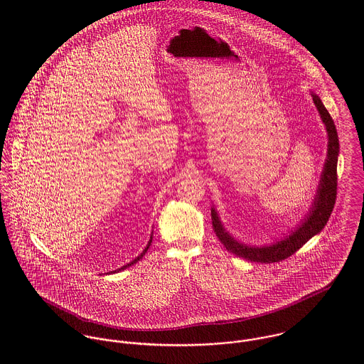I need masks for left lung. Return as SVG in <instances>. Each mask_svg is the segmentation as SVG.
<instances>
[{
    "label": "left lung",
    "mask_w": 364,
    "mask_h": 364,
    "mask_svg": "<svg viewBox=\"0 0 364 364\" xmlns=\"http://www.w3.org/2000/svg\"><path fill=\"white\" fill-rule=\"evenodd\" d=\"M312 101L316 106V110L325 124L326 134H328V150H326V159L323 164V169L319 178L318 189L315 198L312 200L311 208L307 214L301 218V221L290 230L287 235L274 241L267 245H248L237 238H234L224 227L218 211L215 206L211 208V221L213 228L217 238L225 247V250L234 254L238 258L251 260V262H260V263H273L279 260L286 259L294 252H297L314 235L319 234L323 227L326 225L331 213L333 210L335 199H336V186H338V176H336V166H338V156H339V139L336 133L335 123L322 104L321 98L311 91Z\"/></svg>",
    "instance_id": "left-lung-1"
}]
</instances>
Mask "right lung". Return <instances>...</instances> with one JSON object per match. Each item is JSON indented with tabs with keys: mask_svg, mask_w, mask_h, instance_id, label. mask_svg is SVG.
<instances>
[{
	"mask_svg": "<svg viewBox=\"0 0 364 364\" xmlns=\"http://www.w3.org/2000/svg\"><path fill=\"white\" fill-rule=\"evenodd\" d=\"M151 242H153V232H151V237H150V241H149V244H147V247L143 250V252L137 257V258H134V259L132 260L130 263H127V264H124V266H122V267H119L117 270H113V272H109V273H117V272H120V270H124V269H127V267H130L132 264H134V263H137L139 260L141 259L144 255H146V252L149 251V248H150V245H151Z\"/></svg>",
	"mask_w": 364,
	"mask_h": 364,
	"instance_id": "add662e5",
	"label": "right lung"
}]
</instances>
